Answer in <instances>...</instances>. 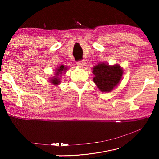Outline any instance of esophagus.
I'll use <instances>...</instances> for the list:
<instances>
[{
	"label": "esophagus",
	"instance_id": "34e87169",
	"mask_svg": "<svg viewBox=\"0 0 159 159\" xmlns=\"http://www.w3.org/2000/svg\"><path fill=\"white\" fill-rule=\"evenodd\" d=\"M76 64L78 65V66L80 67V68H83V67H84L85 65V62L84 61H78L76 63Z\"/></svg>",
	"mask_w": 159,
	"mask_h": 159
}]
</instances>
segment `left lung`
Listing matches in <instances>:
<instances>
[{
    "label": "left lung",
    "instance_id": "1",
    "mask_svg": "<svg viewBox=\"0 0 159 159\" xmlns=\"http://www.w3.org/2000/svg\"><path fill=\"white\" fill-rule=\"evenodd\" d=\"M93 73L95 75L93 81L98 90L109 93L119 84L123 69L119 64L109 65L106 63H99L93 67Z\"/></svg>",
    "mask_w": 159,
    "mask_h": 159
}]
</instances>
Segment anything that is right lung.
<instances>
[{
  "instance_id": "1",
  "label": "right lung",
  "mask_w": 159,
  "mask_h": 159,
  "mask_svg": "<svg viewBox=\"0 0 159 159\" xmlns=\"http://www.w3.org/2000/svg\"><path fill=\"white\" fill-rule=\"evenodd\" d=\"M68 69L67 66H65L64 65H60V66H58L56 68L55 71V75L54 76L50 77L49 81L50 83H52V85H58L60 83H61V80L60 78V76H61L62 74H66V70Z\"/></svg>"
}]
</instances>
